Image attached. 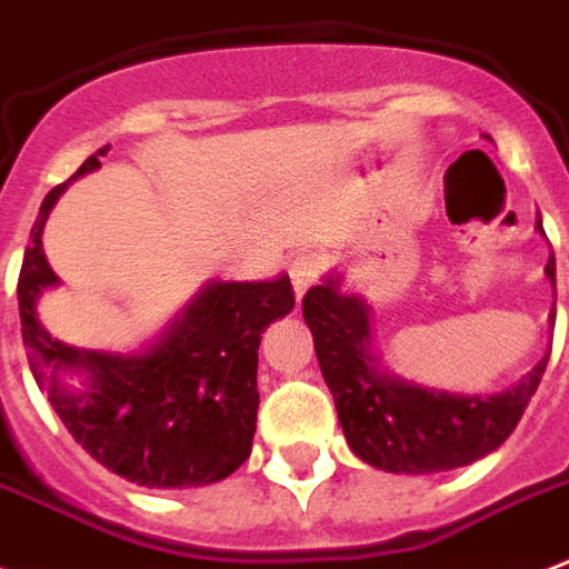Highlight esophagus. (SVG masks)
Returning a JSON list of instances; mask_svg holds the SVG:
<instances>
[{"instance_id": "34e87169", "label": "esophagus", "mask_w": 569, "mask_h": 569, "mask_svg": "<svg viewBox=\"0 0 569 569\" xmlns=\"http://www.w3.org/2000/svg\"><path fill=\"white\" fill-rule=\"evenodd\" d=\"M289 277H292V289H295V298L301 301L303 292L310 289L312 280L319 277V262L312 253H298V257L289 262Z\"/></svg>"}]
</instances>
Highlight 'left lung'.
I'll use <instances>...</instances> for the list:
<instances>
[{
  "instance_id": "left-lung-1",
  "label": "left lung",
  "mask_w": 569,
  "mask_h": 569,
  "mask_svg": "<svg viewBox=\"0 0 569 569\" xmlns=\"http://www.w3.org/2000/svg\"><path fill=\"white\" fill-rule=\"evenodd\" d=\"M547 277L556 286V259L547 262ZM303 321L348 446L369 467L396 476H431L487 458L511 437L547 372L543 355L502 392H451L398 378L380 366L369 303L348 292L342 271L303 295Z\"/></svg>"
}]
</instances>
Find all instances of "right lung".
<instances>
[{
    "label": "right lung",
    "mask_w": 569,
    "mask_h": 569,
    "mask_svg": "<svg viewBox=\"0 0 569 569\" xmlns=\"http://www.w3.org/2000/svg\"><path fill=\"white\" fill-rule=\"evenodd\" d=\"M106 150L76 177L97 171ZM73 180L43 197L22 257L17 301L34 380L73 440L114 476L153 490L214 485L250 455L257 351L268 325L292 312L289 274L209 280L138 351L67 346L40 325L38 301L61 283L43 253V227Z\"/></svg>",
    "instance_id": "add662e5"
}]
</instances>
